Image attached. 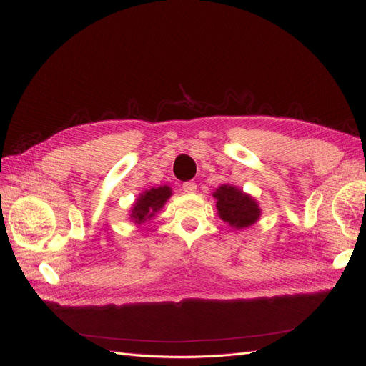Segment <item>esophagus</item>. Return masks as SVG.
Instances as JSON below:
<instances>
[{
    "label": "esophagus",
    "instance_id": "obj_1",
    "mask_svg": "<svg viewBox=\"0 0 366 366\" xmlns=\"http://www.w3.org/2000/svg\"><path fill=\"white\" fill-rule=\"evenodd\" d=\"M183 191H184L186 194H194V192L197 191V184H195L194 182H186V183L183 184Z\"/></svg>",
    "mask_w": 366,
    "mask_h": 366
}]
</instances>
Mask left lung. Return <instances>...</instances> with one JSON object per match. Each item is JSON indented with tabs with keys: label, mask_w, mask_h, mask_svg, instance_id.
I'll return each instance as SVG.
<instances>
[{
	"label": "left lung",
	"mask_w": 366,
	"mask_h": 366,
	"mask_svg": "<svg viewBox=\"0 0 366 366\" xmlns=\"http://www.w3.org/2000/svg\"><path fill=\"white\" fill-rule=\"evenodd\" d=\"M219 218L230 227L244 229L258 221L261 209L253 197L230 184H221L214 192Z\"/></svg>",
	"instance_id": "left-lung-1"
}]
</instances>
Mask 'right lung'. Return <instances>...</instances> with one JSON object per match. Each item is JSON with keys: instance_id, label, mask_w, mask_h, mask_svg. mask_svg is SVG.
Returning <instances> with one entry per match:
<instances>
[{"instance_id": "obj_1", "label": "right lung", "mask_w": 366, "mask_h": 366, "mask_svg": "<svg viewBox=\"0 0 366 366\" xmlns=\"http://www.w3.org/2000/svg\"><path fill=\"white\" fill-rule=\"evenodd\" d=\"M172 195V191L169 186H159V187H151V189L145 191L139 195L136 203L132 204L131 215L132 223L142 224L147 223V219H151L156 212L164 206L166 200Z\"/></svg>"}]
</instances>
